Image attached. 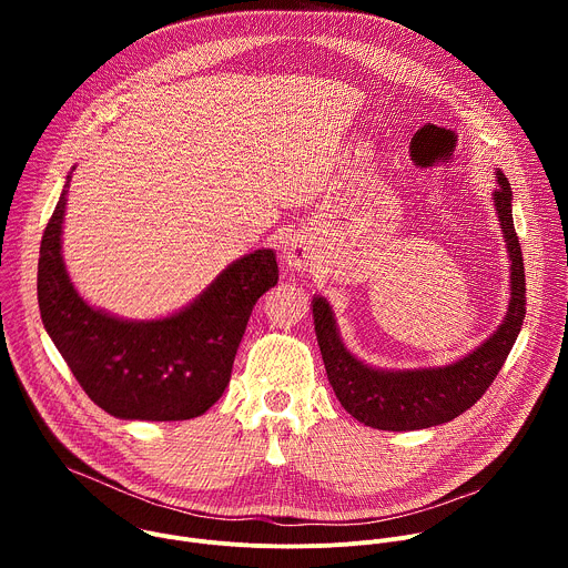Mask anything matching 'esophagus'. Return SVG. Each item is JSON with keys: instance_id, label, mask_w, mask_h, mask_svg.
<instances>
[{"instance_id": "1", "label": "esophagus", "mask_w": 568, "mask_h": 568, "mask_svg": "<svg viewBox=\"0 0 568 568\" xmlns=\"http://www.w3.org/2000/svg\"><path fill=\"white\" fill-rule=\"evenodd\" d=\"M281 258L290 270H307L314 261V250L310 240L301 233H287L281 240Z\"/></svg>"}]
</instances>
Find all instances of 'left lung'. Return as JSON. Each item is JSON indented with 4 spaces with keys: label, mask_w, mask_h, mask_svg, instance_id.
<instances>
[{
    "label": "left lung",
    "mask_w": 568,
    "mask_h": 568,
    "mask_svg": "<svg viewBox=\"0 0 568 568\" xmlns=\"http://www.w3.org/2000/svg\"><path fill=\"white\" fill-rule=\"evenodd\" d=\"M499 189L493 193L510 263V298L499 328L467 355L443 366L382 368L366 364L342 339L333 305L312 296L314 333L326 364L328 382L342 407L373 429L412 432L454 420L488 390L501 371L526 314V278L521 247L513 224V189L501 169L495 171Z\"/></svg>",
    "instance_id": "obj_1"
}]
</instances>
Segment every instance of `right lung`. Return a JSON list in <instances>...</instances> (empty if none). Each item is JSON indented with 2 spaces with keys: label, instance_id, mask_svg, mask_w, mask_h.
<instances>
[{
  "label": "right lung",
  "instance_id": "right-lung-1",
  "mask_svg": "<svg viewBox=\"0 0 568 568\" xmlns=\"http://www.w3.org/2000/svg\"><path fill=\"white\" fill-rule=\"evenodd\" d=\"M69 182L71 173L40 245L47 335L92 402L114 418L171 423L206 414L229 386L256 301L278 283L274 250L240 256L166 316L125 318L88 303L71 283L62 258Z\"/></svg>",
  "mask_w": 568,
  "mask_h": 568
}]
</instances>
